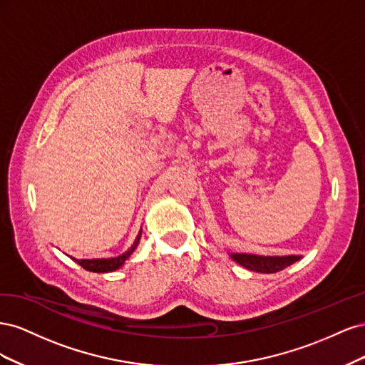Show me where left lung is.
I'll return each instance as SVG.
<instances>
[{
  "mask_svg": "<svg viewBox=\"0 0 365 365\" xmlns=\"http://www.w3.org/2000/svg\"><path fill=\"white\" fill-rule=\"evenodd\" d=\"M230 257L239 263L240 267L263 274L279 272L302 259V256H256V254L245 252H231Z\"/></svg>",
  "mask_w": 365,
  "mask_h": 365,
  "instance_id": "left-lung-1",
  "label": "left lung"
}]
</instances>
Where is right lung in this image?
<instances>
[{"mask_svg": "<svg viewBox=\"0 0 365 365\" xmlns=\"http://www.w3.org/2000/svg\"><path fill=\"white\" fill-rule=\"evenodd\" d=\"M140 237H141V230H140V233H138V236L134 242V245H132L126 252L121 254V256L109 257V259H81V260L73 259V260L79 263L83 269L91 271V272H111V271H115L128 260L130 254L135 251L138 242H140Z\"/></svg>", "mask_w": 365, "mask_h": 365, "instance_id": "right-lung-1", "label": "right lung"}]
</instances>
